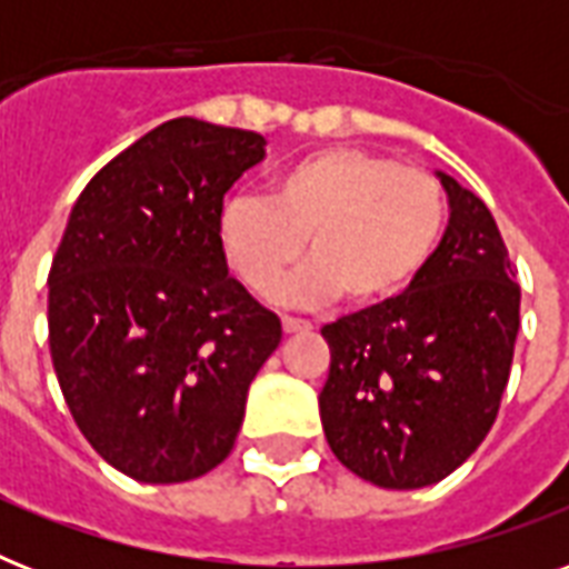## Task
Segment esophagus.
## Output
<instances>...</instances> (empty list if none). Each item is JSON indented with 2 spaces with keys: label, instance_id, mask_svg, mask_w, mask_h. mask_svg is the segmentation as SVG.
<instances>
[{
  "label": "esophagus",
  "instance_id": "1",
  "mask_svg": "<svg viewBox=\"0 0 569 569\" xmlns=\"http://www.w3.org/2000/svg\"><path fill=\"white\" fill-rule=\"evenodd\" d=\"M283 330H286V333H303V330H312V325L307 319H295V316H283Z\"/></svg>",
  "mask_w": 569,
  "mask_h": 569
}]
</instances>
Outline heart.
Here are the masks:
<instances>
[{"label":"heart","instance_id":"heart-1","mask_svg":"<svg viewBox=\"0 0 569 569\" xmlns=\"http://www.w3.org/2000/svg\"><path fill=\"white\" fill-rule=\"evenodd\" d=\"M446 221L433 173L363 147H325L274 173L268 200L230 197L218 239L250 292L266 295L307 241L312 259L274 298L321 303L346 295L351 307H380L428 268Z\"/></svg>","mask_w":569,"mask_h":569}]
</instances>
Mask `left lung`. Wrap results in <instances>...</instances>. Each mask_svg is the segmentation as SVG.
Returning a JSON list of instances; mask_svg holds the SVG:
<instances>
[{"label":"left lung","instance_id":"obj_1","mask_svg":"<svg viewBox=\"0 0 569 569\" xmlns=\"http://www.w3.org/2000/svg\"><path fill=\"white\" fill-rule=\"evenodd\" d=\"M437 177L451 218L428 268L396 301L321 328L330 451L387 490L437 485L481 446L520 330V286L493 214L449 173Z\"/></svg>","mask_w":569,"mask_h":569}]
</instances>
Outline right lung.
I'll use <instances>...</instances> for the list:
<instances>
[{
	"mask_svg": "<svg viewBox=\"0 0 569 569\" xmlns=\"http://www.w3.org/2000/svg\"><path fill=\"white\" fill-rule=\"evenodd\" d=\"M259 132L168 120L76 200L49 268V355L79 431L144 485L230 455L283 328L230 277L223 194L262 162Z\"/></svg>",
	"mask_w": 569,
	"mask_h": 569,
	"instance_id": "right-lung-1",
	"label": "right lung"
}]
</instances>
